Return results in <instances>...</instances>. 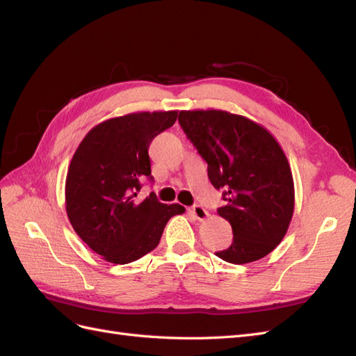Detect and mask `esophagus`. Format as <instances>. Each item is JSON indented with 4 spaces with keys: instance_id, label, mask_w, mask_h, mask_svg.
Returning <instances> with one entry per match:
<instances>
[{
    "instance_id": "1",
    "label": "esophagus",
    "mask_w": 356,
    "mask_h": 356,
    "mask_svg": "<svg viewBox=\"0 0 356 356\" xmlns=\"http://www.w3.org/2000/svg\"><path fill=\"white\" fill-rule=\"evenodd\" d=\"M191 213H193V217H195L199 221H203V220H207L209 217L208 211L204 209L203 207H200V204H195V207L191 208Z\"/></svg>"
}]
</instances>
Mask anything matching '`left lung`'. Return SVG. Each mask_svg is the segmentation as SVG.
Listing matches in <instances>:
<instances>
[{"label": "left lung", "instance_id": "8db88e82", "mask_svg": "<svg viewBox=\"0 0 356 356\" xmlns=\"http://www.w3.org/2000/svg\"><path fill=\"white\" fill-rule=\"evenodd\" d=\"M178 122L208 163L211 184L222 188L233 242L215 252L233 264L257 261L281 243L294 212L288 159L266 127L221 110L181 111Z\"/></svg>", "mask_w": 356, "mask_h": 356}]
</instances>
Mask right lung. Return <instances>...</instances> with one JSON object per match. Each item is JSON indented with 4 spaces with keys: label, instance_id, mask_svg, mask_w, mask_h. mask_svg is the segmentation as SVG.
Masks as SVG:
<instances>
[{
    "label": "right lung",
    "instance_id": "1",
    "mask_svg": "<svg viewBox=\"0 0 356 356\" xmlns=\"http://www.w3.org/2000/svg\"><path fill=\"white\" fill-rule=\"evenodd\" d=\"M178 111H144L95 126L75 149L65 182L72 229L90 250L114 264L132 263L159 245L165 225L186 211L152 193L135 197L152 177L148 147L177 122Z\"/></svg>",
    "mask_w": 356,
    "mask_h": 356
}]
</instances>
